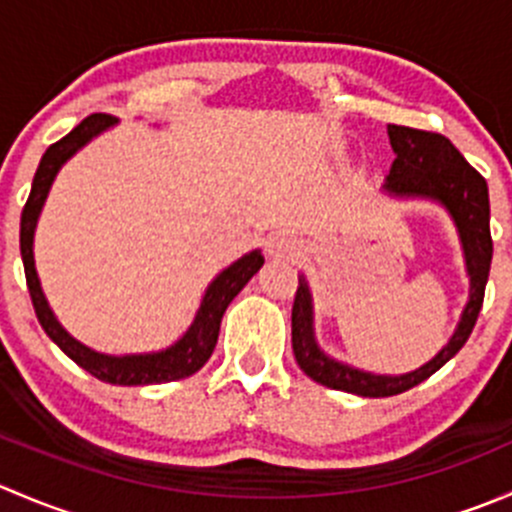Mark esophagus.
<instances>
[{"instance_id": "esophagus-1", "label": "esophagus", "mask_w": 512, "mask_h": 512, "mask_svg": "<svg viewBox=\"0 0 512 512\" xmlns=\"http://www.w3.org/2000/svg\"><path fill=\"white\" fill-rule=\"evenodd\" d=\"M297 252V240H294L292 235H287V232H275V235H270V240H267V255L275 257V260H292Z\"/></svg>"}]
</instances>
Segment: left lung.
<instances>
[{"instance_id": "8db88e82", "label": "left lung", "mask_w": 512, "mask_h": 512, "mask_svg": "<svg viewBox=\"0 0 512 512\" xmlns=\"http://www.w3.org/2000/svg\"><path fill=\"white\" fill-rule=\"evenodd\" d=\"M389 138L396 160L391 165L384 188L394 195H418V198H431L446 205L448 213L456 220L463 250H466L471 299H468L456 334L436 359L404 376H376L369 371L354 369V366L339 364L317 347L312 332V297H309L304 277H299L292 304V352L299 369L317 384L347 391V394L369 396V399L396 396L414 389L428 376L436 374L451 356L461 352L478 322L490 260H493L488 183L483 175L458 153V148L446 136L436 131H421V128L391 123Z\"/></svg>"}]
</instances>
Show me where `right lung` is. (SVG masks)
I'll return each instance as SVG.
<instances>
[{
  "mask_svg": "<svg viewBox=\"0 0 512 512\" xmlns=\"http://www.w3.org/2000/svg\"><path fill=\"white\" fill-rule=\"evenodd\" d=\"M111 123H116V118L108 116V113H91V116H86L74 131L66 133L61 141L51 143V146L46 148L44 156H41L39 168H36L34 173L32 193H29L27 205H24L22 210V225H19V250H22L29 297H32L36 319H39L44 332L51 337V342L69 356V359H74L81 369H86L91 376H96V379L118 386H146L185 379V376L203 369V364L210 359V354H213L215 344H218L220 319H223L227 304L235 299V294L250 282V277L255 275L262 267V262H265V257H262L260 252H250V255H245L242 260H237L235 265L227 267L223 275H218V280H215L208 292H205V299L203 304H200V312L198 317H195L193 327L185 332V337L180 339V342H175L173 347L165 349V352L143 356L98 354L91 352L84 344L76 342L74 337H69V334L61 329V324L54 319V314H51L49 304H46L44 299V292H41L39 287V277H36L32 252L34 227L36 218H39L41 205H44L46 200V193H49L51 188V180L59 173L61 163H64L66 158L74 156L84 143H89L96 133H101L103 128H108Z\"/></svg>",
  "mask_w": 512,
  "mask_h": 512,
  "instance_id": "right-lung-1",
  "label": "right lung"
}]
</instances>
